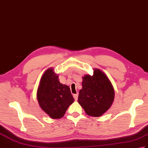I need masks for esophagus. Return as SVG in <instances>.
I'll use <instances>...</instances> for the list:
<instances>
[{"label": "esophagus", "mask_w": 148, "mask_h": 148, "mask_svg": "<svg viewBox=\"0 0 148 148\" xmlns=\"http://www.w3.org/2000/svg\"><path fill=\"white\" fill-rule=\"evenodd\" d=\"M74 99H75V100H77V99H78V93L74 94Z\"/></svg>", "instance_id": "34e87169"}]
</instances>
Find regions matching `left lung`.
Wrapping results in <instances>:
<instances>
[{
	"mask_svg": "<svg viewBox=\"0 0 148 148\" xmlns=\"http://www.w3.org/2000/svg\"><path fill=\"white\" fill-rule=\"evenodd\" d=\"M82 89L78 103L88 115L99 116L110 107L115 92L108 77L99 69H95L93 75L82 77Z\"/></svg>",
	"mask_w": 148,
	"mask_h": 148,
	"instance_id": "obj_1",
	"label": "left lung"
}]
</instances>
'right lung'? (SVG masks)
I'll list each match as a JSON object with an SVG mask.
<instances>
[{
	"mask_svg": "<svg viewBox=\"0 0 148 148\" xmlns=\"http://www.w3.org/2000/svg\"><path fill=\"white\" fill-rule=\"evenodd\" d=\"M37 99L40 107L52 119L62 117L74 101L69 87L60 83L52 69L47 70L41 79Z\"/></svg>",
	"mask_w": 148,
	"mask_h": 148,
	"instance_id": "right-lung-1",
	"label": "right lung"
}]
</instances>
